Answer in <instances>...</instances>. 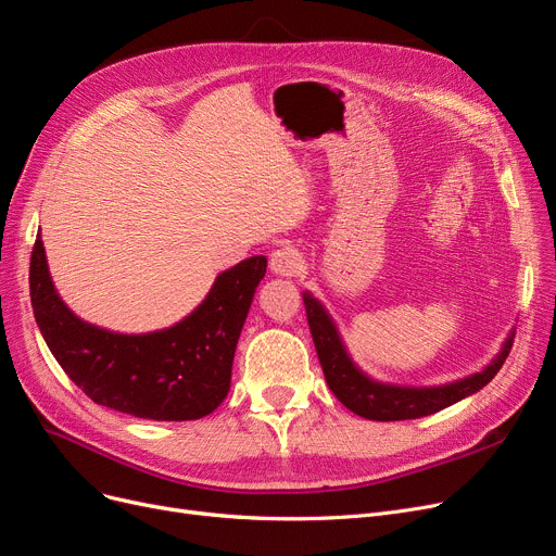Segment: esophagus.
I'll return each mask as SVG.
<instances>
[{
	"label": "esophagus",
	"instance_id": "1",
	"mask_svg": "<svg viewBox=\"0 0 556 556\" xmlns=\"http://www.w3.org/2000/svg\"><path fill=\"white\" fill-rule=\"evenodd\" d=\"M304 268V258L300 254V250L286 245L273 252L270 256V270L279 277H298Z\"/></svg>",
	"mask_w": 556,
	"mask_h": 556
}]
</instances>
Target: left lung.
I'll list each match as a JSON object with an SVG mask.
<instances>
[{
	"instance_id": "8db88e82",
	"label": "left lung",
	"mask_w": 556,
	"mask_h": 556,
	"mask_svg": "<svg viewBox=\"0 0 556 556\" xmlns=\"http://www.w3.org/2000/svg\"><path fill=\"white\" fill-rule=\"evenodd\" d=\"M302 300L306 306V320L311 327L313 343H316V352L331 393L356 416L379 422L431 416L441 412V408L477 393L479 389H484L497 375L506 356H509L516 336V331L506 336L502 350L491 364L470 377L441 386H395L377 381L361 370L352 361L327 308L308 291L302 293Z\"/></svg>"
}]
</instances>
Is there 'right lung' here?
Wrapping results in <instances>:
<instances>
[{
    "label": "right lung",
    "instance_id": "obj_1",
    "mask_svg": "<svg viewBox=\"0 0 556 556\" xmlns=\"http://www.w3.org/2000/svg\"><path fill=\"white\" fill-rule=\"evenodd\" d=\"M265 268L268 258L250 256L215 277L202 304L177 325L117 333L77 318L59 298L38 233L31 306L47 348L94 404L144 420H198L229 393L238 336Z\"/></svg>",
    "mask_w": 556,
    "mask_h": 556
}]
</instances>
